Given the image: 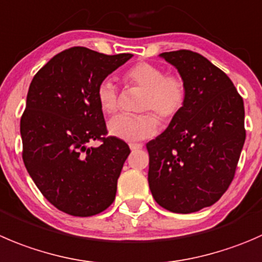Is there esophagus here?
Here are the masks:
<instances>
[{
    "mask_svg": "<svg viewBox=\"0 0 262 262\" xmlns=\"http://www.w3.org/2000/svg\"><path fill=\"white\" fill-rule=\"evenodd\" d=\"M129 147H130L132 151H137V149H141L143 147L142 143H129Z\"/></svg>",
    "mask_w": 262,
    "mask_h": 262,
    "instance_id": "esophagus-1",
    "label": "esophagus"
}]
</instances>
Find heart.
<instances>
[{
    "label": "heart",
    "mask_w": 262,
    "mask_h": 262,
    "mask_svg": "<svg viewBox=\"0 0 262 262\" xmlns=\"http://www.w3.org/2000/svg\"><path fill=\"white\" fill-rule=\"evenodd\" d=\"M128 85L144 88L139 108L142 111H155L164 121H170L182 111L187 101V85L182 77L166 74L159 65L151 62H138L129 68L123 75ZM96 97L101 110L114 114L118 110V88L111 79L101 80L96 90ZM159 119L152 113L138 115L121 114L111 119L108 132L116 138L128 142H138L151 138L159 130Z\"/></svg>",
    "instance_id": "b5f03b06"
}]
</instances>
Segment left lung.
Here are the masks:
<instances>
[{"mask_svg":"<svg viewBox=\"0 0 262 262\" xmlns=\"http://www.w3.org/2000/svg\"><path fill=\"white\" fill-rule=\"evenodd\" d=\"M187 85L184 107L147 143L155 201L177 214L214 205L229 188L246 139L245 106L227 74L189 50L161 53Z\"/></svg>","mask_w":262,"mask_h":262,"instance_id":"8db88e82","label":"left lung"}]
</instances>
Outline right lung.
<instances>
[{"label":"right lung","mask_w":262,"mask_h":262,"mask_svg":"<svg viewBox=\"0 0 262 262\" xmlns=\"http://www.w3.org/2000/svg\"><path fill=\"white\" fill-rule=\"evenodd\" d=\"M132 56L72 47L53 56L30 83L20 120L23 161L40 193L60 211L92 216L115 200L130 149L121 139L106 137L96 90ZM93 140L101 144L90 147Z\"/></svg>","instance_id":"obj_1"}]
</instances>
